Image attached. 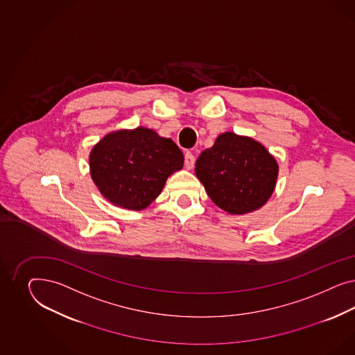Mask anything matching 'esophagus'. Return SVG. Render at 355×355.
Here are the masks:
<instances>
[{"label":"esophagus","instance_id":"esophagus-1","mask_svg":"<svg viewBox=\"0 0 355 355\" xmlns=\"http://www.w3.org/2000/svg\"><path fill=\"white\" fill-rule=\"evenodd\" d=\"M193 164H195V156H193L191 152H186L184 155V166L186 169H193Z\"/></svg>","mask_w":355,"mask_h":355}]
</instances>
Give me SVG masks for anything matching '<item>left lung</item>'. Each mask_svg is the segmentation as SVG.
<instances>
[{
  "instance_id": "8db88e82",
  "label": "left lung",
  "mask_w": 355,
  "mask_h": 355,
  "mask_svg": "<svg viewBox=\"0 0 355 355\" xmlns=\"http://www.w3.org/2000/svg\"><path fill=\"white\" fill-rule=\"evenodd\" d=\"M195 174L218 208L229 215H246L268 202L279 164L258 140L226 131L200 153Z\"/></svg>"
}]
</instances>
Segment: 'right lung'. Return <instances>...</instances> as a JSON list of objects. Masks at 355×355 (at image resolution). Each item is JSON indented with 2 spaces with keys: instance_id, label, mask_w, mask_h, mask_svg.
<instances>
[{
  "instance_id": "right-lung-1",
  "label": "right lung",
  "mask_w": 355,
  "mask_h": 355,
  "mask_svg": "<svg viewBox=\"0 0 355 355\" xmlns=\"http://www.w3.org/2000/svg\"><path fill=\"white\" fill-rule=\"evenodd\" d=\"M88 160L91 178L107 202L141 211L162 193L168 177L182 169L183 153L171 138L139 126L109 132Z\"/></svg>"
}]
</instances>
